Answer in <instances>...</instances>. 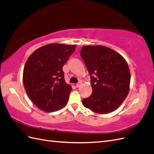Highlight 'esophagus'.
I'll return each mask as SVG.
<instances>
[{
    "label": "esophagus",
    "instance_id": "34e87169",
    "mask_svg": "<svg viewBox=\"0 0 154 154\" xmlns=\"http://www.w3.org/2000/svg\"><path fill=\"white\" fill-rule=\"evenodd\" d=\"M82 85V82L80 81L78 83H76V87H79Z\"/></svg>",
    "mask_w": 154,
    "mask_h": 154
}]
</instances>
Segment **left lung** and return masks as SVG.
<instances>
[{
	"instance_id": "left-lung-1",
	"label": "left lung",
	"mask_w": 154,
	"mask_h": 154,
	"mask_svg": "<svg viewBox=\"0 0 154 154\" xmlns=\"http://www.w3.org/2000/svg\"><path fill=\"white\" fill-rule=\"evenodd\" d=\"M80 55L91 76L92 92L82 100L86 108L97 114L113 112L127 97L130 72L118 53L103 45H84Z\"/></svg>"
}]
</instances>
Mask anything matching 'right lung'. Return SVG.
I'll list each match as a JSON object with an SVG mask.
<instances>
[{
	"instance_id": "1",
	"label": "right lung",
	"mask_w": 154,
	"mask_h": 154,
	"mask_svg": "<svg viewBox=\"0 0 154 154\" xmlns=\"http://www.w3.org/2000/svg\"><path fill=\"white\" fill-rule=\"evenodd\" d=\"M76 48V45L50 44L37 49L27 60L23 83L39 109L55 112L67 103L72 88L65 81L62 67Z\"/></svg>"
}]
</instances>
